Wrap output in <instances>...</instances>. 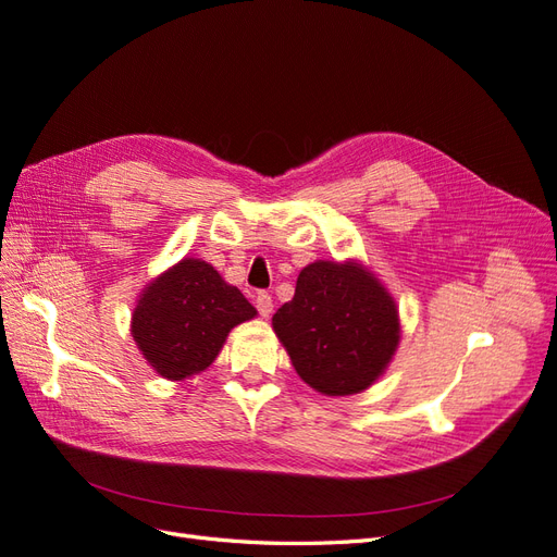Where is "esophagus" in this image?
Masks as SVG:
<instances>
[{
  "label": "esophagus",
  "mask_w": 557,
  "mask_h": 557,
  "mask_svg": "<svg viewBox=\"0 0 557 557\" xmlns=\"http://www.w3.org/2000/svg\"><path fill=\"white\" fill-rule=\"evenodd\" d=\"M256 307H258V311H260V315H262V318H269V315H272V311H274V299H272V295L258 293V297H256Z\"/></svg>",
  "instance_id": "1"
}]
</instances>
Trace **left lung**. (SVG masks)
<instances>
[{
    "instance_id": "8db88e82",
    "label": "left lung",
    "mask_w": 557,
    "mask_h": 557,
    "mask_svg": "<svg viewBox=\"0 0 557 557\" xmlns=\"http://www.w3.org/2000/svg\"><path fill=\"white\" fill-rule=\"evenodd\" d=\"M272 327L299 379L327 397L374 385L401 339L395 297L360 260L307 264Z\"/></svg>"
}]
</instances>
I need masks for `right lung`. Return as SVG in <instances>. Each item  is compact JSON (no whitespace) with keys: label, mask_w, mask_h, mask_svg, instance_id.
<instances>
[{"label":"right lung","mask_w":557,"mask_h":557,"mask_svg":"<svg viewBox=\"0 0 557 557\" xmlns=\"http://www.w3.org/2000/svg\"><path fill=\"white\" fill-rule=\"evenodd\" d=\"M256 315V307L215 267L183 258L144 285L129 334L156 374L185 381L209 369L227 334Z\"/></svg>","instance_id":"right-lung-1"}]
</instances>
